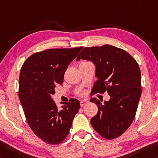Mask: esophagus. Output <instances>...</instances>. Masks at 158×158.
Returning <instances> with one entry per match:
<instances>
[{"label":"esophagus","mask_w":158,"mask_h":158,"mask_svg":"<svg viewBox=\"0 0 158 158\" xmlns=\"http://www.w3.org/2000/svg\"><path fill=\"white\" fill-rule=\"evenodd\" d=\"M88 102H89L88 101H86V100H82V101H80V106H81V107H83L84 105H86Z\"/></svg>","instance_id":"1"}]
</instances>
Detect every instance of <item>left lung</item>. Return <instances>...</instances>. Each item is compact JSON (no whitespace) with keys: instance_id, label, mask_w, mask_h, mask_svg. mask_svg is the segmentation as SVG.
Listing matches in <instances>:
<instances>
[{"instance_id":"obj_1","label":"left lung","mask_w":158,"mask_h":158,"mask_svg":"<svg viewBox=\"0 0 158 158\" xmlns=\"http://www.w3.org/2000/svg\"><path fill=\"white\" fill-rule=\"evenodd\" d=\"M80 59L96 66L97 81L91 94L107 91L110 96L105 105L91 99L98 109L91 119L92 127L105 139H116L127 131L136 115L141 95L139 64L127 51L110 45L84 48L77 60Z\"/></svg>"}]
</instances>
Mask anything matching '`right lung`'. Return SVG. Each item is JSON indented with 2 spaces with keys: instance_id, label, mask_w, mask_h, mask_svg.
I'll use <instances>...</instances> for the list:
<instances>
[{
  "instance_id": "1",
  "label": "right lung",
  "mask_w": 158,
  "mask_h": 158,
  "mask_svg": "<svg viewBox=\"0 0 158 158\" xmlns=\"http://www.w3.org/2000/svg\"><path fill=\"white\" fill-rule=\"evenodd\" d=\"M82 47L53 48L36 52L22 65L19 79V98L29 126L42 141L59 144L65 139L80 108L71 98L58 109L52 98L56 84H62L67 67Z\"/></svg>"
}]
</instances>
